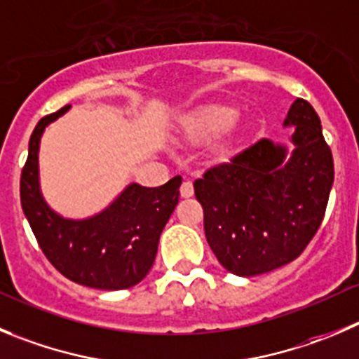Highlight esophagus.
<instances>
[{
    "mask_svg": "<svg viewBox=\"0 0 359 359\" xmlns=\"http://www.w3.org/2000/svg\"><path fill=\"white\" fill-rule=\"evenodd\" d=\"M195 193V187H193V182L191 180H184L182 186H180V196L182 198H189Z\"/></svg>",
    "mask_w": 359,
    "mask_h": 359,
    "instance_id": "1",
    "label": "esophagus"
}]
</instances>
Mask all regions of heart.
Wrapping results in <instances>:
<instances>
[{
  "instance_id": "heart-1",
  "label": "heart",
  "mask_w": 359,
  "mask_h": 359,
  "mask_svg": "<svg viewBox=\"0 0 359 359\" xmlns=\"http://www.w3.org/2000/svg\"><path fill=\"white\" fill-rule=\"evenodd\" d=\"M236 120V111L225 106H209L191 113L184 120V130L191 138H210L229 129Z\"/></svg>"
}]
</instances>
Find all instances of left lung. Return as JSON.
<instances>
[{"mask_svg":"<svg viewBox=\"0 0 359 359\" xmlns=\"http://www.w3.org/2000/svg\"><path fill=\"white\" fill-rule=\"evenodd\" d=\"M283 127H294L292 152L259 140L193 184L207 243L217 262L237 276L296 260L326 212L334 168L319 115L296 99Z\"/></svg>","mask_w":359,"mask_h":359,"instance_id":"1","label":"left lung"}]
</instances>
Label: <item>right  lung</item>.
<instances>
[{
    "label": "right lung",
    "mask_w": 359,
    "mask_h": 359,
    "mask_svg": "<svg viewBox=\"0 0 359 359\" xmlns=\"http://www.w3.org/2000/svg\"><path fill=\"white\" fill-rule=\"evenodd\" d=\"M65 106L36 123L21 173V205L40 250L65 278L100 290L134 287L156 260L161 232L179 203L182 177L159 187L129 184L104 210L86 219L60 216L46 203L39 180L43 130L69 111Z\"/></svg>",
    "instance_id": "add662e5"
}]
</instances>
